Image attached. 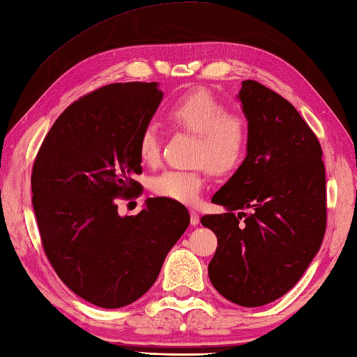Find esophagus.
Instances as JSON below:
<instances>
[{
  "instance_id": "esophagus-1",
  "label": "esophagus",
  "mask_w": 357,
  "mask_h": 357,
  "mask_svg": "<svg viewBox=\"0 0 357 357\" xmlns=\"http://www.w3.org/2000/svg\"><path fill=\"white\" fill-rule=\"evenodd\" d=\"M200 223V215H198L197 211H190V225L197 227Z\"/></svg>"
}]
</instances>
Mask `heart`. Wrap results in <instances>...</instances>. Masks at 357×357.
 <instances>
[{
  "instance_id": "heart-1",
  "label": "heart",
  "mask_w": 357,
  "mask_h": 357,
  "mask_svg": "<svg viewBox=\"0 0 357 357\" xmlns=\"http://www.w3.org/2000/svg\"><path fill=\"white\" fill-rule=\"evenodd\" d=\"M168 118L178 128L198 135L195 164H204L211 173L228 174L243 164L250 143V128L241 113L228 112L208 89L184 93L168 108ZM138 157L144 164H155L160 155V132L148 123L137 137ZM157 197L178 203H195L204 185L202 170H165L151 179Z\"/></svg>"
}]
</instances>
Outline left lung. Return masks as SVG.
I'll return each mask as SVG.
<instances>
[{
    "label": "left lung",
    "instance_id": "8db88e82",
    "mask_svg": "<svg viewBox=\"0 0 357 357\" xmlns=\"http://www.w3.org/2000/svg\"><path fill=\"white\" fill-rule=\"evenodd\" d=\"M239 99L249 149L213 197L227 213L202 223L217 236L211 283L234 304L259 307L288 293L321 245L326 172L321 144L287 99L255 80L243 82Z\"/></svg>",
    "mask_w": 357,
    "mask_h": 357
}]
</instances>
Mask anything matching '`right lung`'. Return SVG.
I'll use <instances>...</instances> for the list:
<instances>
[{
	"label": "right lung",
	"mask_w": 357,
	"mask_h": 357,
	"mask_svg": "<svg viewBox=\"0 0 357 357\" xmlns=\"http://www.w3.org/2000/svg\"><path fill=\"white\" fill-rule=\"evenodd\" d=\"M157 83H112L59 114L36 155L33 208L48 261L66 285L104 309L148 291L189 227L184 204L157 197L121 217L116 198L142 190L137 137L159 107Z\"/></svg>",
	"instance_id": "obj_1"
}]
</instances>
